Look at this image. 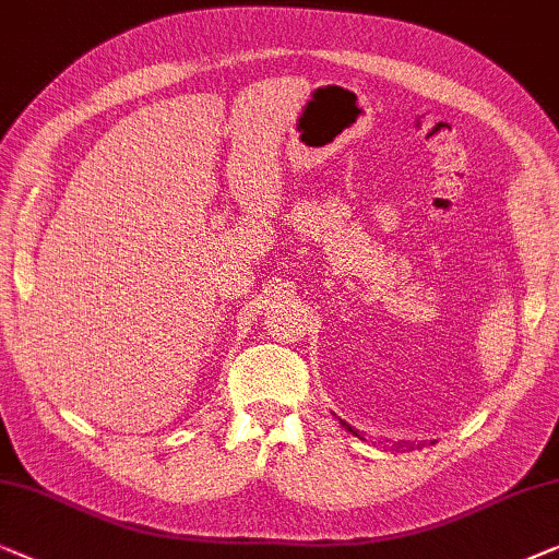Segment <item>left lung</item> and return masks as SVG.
<instances>
[{
    "label": "left lung",
    "instance_id": "8db88e82",
    "mask_svg": "<svg viewBox=\"0 0 559 559\" xmlns=\"http://www.w3.org/2000/svg\"><path fill=\"white\" fill-rule=\"evenodd\" d=\"M342 426H344V428H347V430H352V428L347 426V423H342ZM352 433H355V430H352Z\"/></svg>",
    "mask_w": 559,
    "mask_h": 559
}]
</instances>
